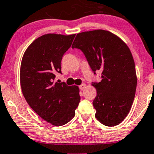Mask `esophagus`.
Listing matches in <instances>:
<instances>
[{"mask_svg":"<svg viewBox=\"0 0 154 154\" xmlns=\"http://www.w3.org/2000/svg\"><path fill=\"white\" fill-rule=\"evenodd\" d=\"M79 88H80V90L84 89V88H86V84H85V83H83V84H81L80 86H79Z\"/></svg>","mask_w":154,"mask_h":154,"instance_id":"esophagus-1","label":"esophagus"}]
</instances>
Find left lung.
Wrapping results in <instances>:
<instances>
[{
  "instance_id": "left-lung-1",
  "label": "left lung",
  "mask_w": 154,
  "mask_h": 154,
  "mask_svg": "<svg viewBox=\"0 0 154 154\" xmlns=\"http://www.w3.org/2000/svg\"><path fill=\"white\" fill-rule=\"evenodd\" d=\"M71 48L83 53L94 74L101 72V81L92 82L97 90L93 100L96 119L108 127L119 125L131 109L137 85L129 48L117 35L103 29L78 33Z\"/></svg>"
}]
</instances>
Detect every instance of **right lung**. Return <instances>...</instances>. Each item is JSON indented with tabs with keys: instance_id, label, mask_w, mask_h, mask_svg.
<instances>
[{
	"instance_id": "add662e5",
	"label": "right lung",
	"mask_w": 154,
	"mask_h": 154,
	"mask_svg": "<svg viewBox=\"0 0 154 154\" xmlns=\"http://www.w3.org/2000/svg\"><path fill=\"white\" fill-rule=\"evenodd\" d=\"M75 34L49 33L32 42L23 56L20 70L22 93L29 106L54 126L66 125L75 116L80 100L79 88L54 82L61 61Z\"/></svg>"
}]
</instances>
